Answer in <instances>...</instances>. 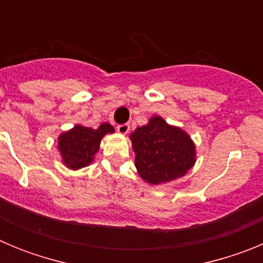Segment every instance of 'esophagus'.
<instances>
[{
    "label": "esophagus",
    "instance_id": "obj_1",
    "mask_svg": "<svg viewBox=\"0 0 263 263\" xmlns=\"http://www.w3.org/2000/svg\"><path fill=\"white\" fill-rule=\"evenodd\" d=\"M118 133L120 134H127L130 130V125L129 124H122V125H118L117 126Z\"/></svg>",
    "mask_w": 263,
    "mask_h": 263
}]
</instances>
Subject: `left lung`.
<instances>
[{
	"mask_svg": "<svg viewBox=\"0 0 263 263\" xmlns=\"http://www.w3.org/2000/svg\"><path fill=\"white\" fill-rule=\"evenodd\" d=\"M139 176L160 184L180 178L195 164V145L180 127L171 126L159 116L130 134Z\"/></svg>",
	"mask_w": 263,
	"mask_h": 263,
	"instance_id": "obj_1",
	"label": "left lung"
}]
</instances>
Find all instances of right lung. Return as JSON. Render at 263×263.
<instances>
[{"instance_id":"obj_1","label":"right lung","mask_w":263,"mask_h":263,"mask_svg":"<svg viewBox=\"0 0 263 263\" xmlns=\"http://www.w3.org/2000/svg\"><path fill=\"white\" fill-rule=\"evenodd\" d=\"M113 132V126L104 122L97 129L76 125L73 129L60 134L58 147L62 154L63 163L72 170L90 164L99 150L101 138Z\"/></svg>"}]
</instances>
